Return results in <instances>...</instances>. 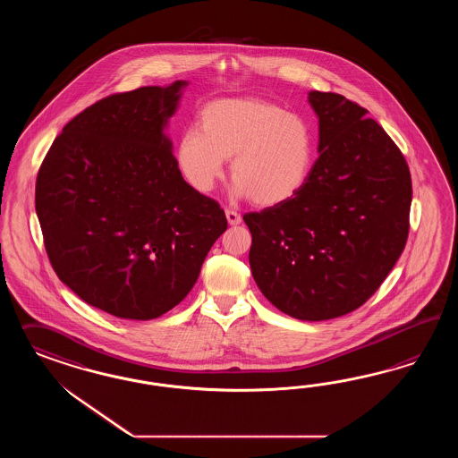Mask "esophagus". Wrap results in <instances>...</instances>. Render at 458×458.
Instances as JSON below:
<instances>
[{
    "instance_id": "34e87169",
    "label": "esophagus",
    "mask_w": 458,
    "mask_h": 458,
    "mask_svg": "<svg viewBox=\"0 0 458 458\" xmlns=\"http://www.w3.org/2000/svg\"><path fill=\"white\" fill-rule=\"evenodd\" d=\"M225 215H226V220L230 225H240L242 223L240 213H236L233 209H225Z\"/></svg>"
}]
</instances>
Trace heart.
Returning <instances> with one entry per match:
<instances>
[{
	"label": "heart",
	"instance_id": "obj_1",
	"mask_svg": "<svg viewBox=\"0 0 458 458\" xmlns=\"http://www.w3.org/2000/svg\"><path fill=\"white\" fill-rule=\"evenodd\" d=\"M232 157L233 193L259 207H277L301 193L314 165L310 125L297 114L257 98L207 104L198 131L188 129L176 144V166L194 191L209 193Z\"/></svg>",
	"mask_w": 458,
	"mask_h": 458
}]
</instances>
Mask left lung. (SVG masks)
<instances>
[{
    "label": "left lung",
    "instance_id": "obj_1",
    "mask_svg": "<svg viewBox=\"0 0 458 458\" xmlns=\"http://www.w3.org/2000/svg\"><path fill=\"white\" fill-rule=\"evenodd\" d=\"M319 157L301 193L247 213L250 267L284 314L327 320L356 310L400 259L411 207L404 156L368 111L334 92H309Z\"/></svg>",
    "mask_w": 458,
    "mask_h": 458
}]
</instances>
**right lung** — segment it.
I'll use <instances>...</instances> for the list:
<instances>
[{
	"mask_svg": "<svg viewBox=\"0 0 458 458\" xmlns=\"http://www.w3.org/2000/svg\"><path fill=\"white\" fill-rule=\"evenodd\" d=\"M188 83L102 98L56 136L35 208L58 278L121 319L163 316L188 295L228 223L182 180L165 134Z\"/></svg>",
	"mask_w": 458,
	"mask_h": 458,
	"instance_id": "obj_1",
	"label": "right lung"
}]
</instances>
